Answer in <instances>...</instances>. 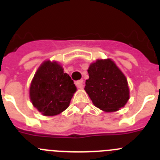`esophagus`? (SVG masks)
<instances>
[{"mask_svg": "<svg viewBox=\"0 0 160 160\" xmlns=\"http://www.w3.org/2000/svg\"><path fill=\"white\" fill-rule=\"evenodd\" d=\"M76 86H77L78 88H82L83 87V80L82 79H81V80H78V81H77L75 82Z\"/></svg>", "mask_w": 160, "mask_h": 160, "instance_id": "34e87169", "label": "esophagus"}]
</instances>
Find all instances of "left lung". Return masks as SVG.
Here are the masks:
<instances>
[{"instance_id":"1","label":"left lung","mask_w":160,"mask_h":160,"mask_svg":"<svg viewBox=\"0 0 160 160\" xmlns=\"http://www.w3.org/2000/svg\"><path fill=\"white\" fill-rule=\"evenodd\" d=\"M85 90L98 108L107 112L118 111L129 99L128 80L111 59L98 60L88 69Z\"/></svg>"}]
</instances>
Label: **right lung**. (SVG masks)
<instances>
[{
  "instance_id": "right-lung-1",
  "label": "right lung",
  "mask_w": 160,
  "mask_h": 160,
  "mask_svg": "<svg viewBox=\"0 0 160 160\" xmlns=\"http://www.w3.org/2000/svg\"><path fill=\"white\" fill-rule=\"evenodd\" d=\"M76 91L75 85L56 62L42 63L31 82L29 95L32 105L46 116L64 111Z\"/></svg>"
}]
</instances>
